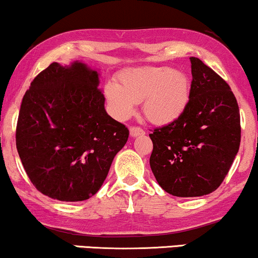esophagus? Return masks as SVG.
I'll list each match as a JSON object with an SVG mask.
<instances>
[{
    "label": "esophagus",
    "mask_w": 258,
    "mask_h": 258,
    "mask_svg": "<svg viewBox=\"0 0 258 258\" xmlns=\"http://www.w3.org/2000/svg\"><path fill=\"white\" fill-rule=\"evenodd\" d=\"M130 135L133 136V138H136V136H141V135H145V130L140 128V126H130Z\"/></svg>",
    "instance_id": "34e87169"
}]
</instances>
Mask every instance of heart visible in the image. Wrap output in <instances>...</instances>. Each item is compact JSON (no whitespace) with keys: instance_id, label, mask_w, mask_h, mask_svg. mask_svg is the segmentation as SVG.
<instances>
[{"instance_id":"b5f03b06","label":"heart","mask_w":258,"mask_h":258,"mask_svg":"<svg viewBox=\"0 0 258 258\" xmlns=\"http://www.w3.org/2000/svg\"><path fill=\"white\" fill-rule=\"evenodd\" d=\"M105 95L118 119H126L144 101L150 122L166 125L183 116L190 101V82L183 71L169 68L129 69L118 76V84L107 83Z\"/></svg>"}]
</instances>
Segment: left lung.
<instances>
[{
	"label": "left lung",
	"instance_id": "8db88e82",
	"mask_svg": "<svg viewBox=\"0 0 258 258\" xmlns=\"http://www.w3.org/2000/svg\"><path fill=\"white\" fill-rule=\"evenodd\" d=\"M190 101L180 119L150 134V165L157 182L175 197H201L220 187L240 146V113L227 82L198 57Z\"/></svg>",
	"mask_w": 258,
	"mask_h": 258
}]
</instances>
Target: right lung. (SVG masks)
<instances>
[{
  "mask_svg": "<svg viewBox=\"0 0 258 258\" xmlns=\"http://www.w3.org/2000/svg\"><path fill=\"white\" fill-rule=\"evenodd\" d=\"M99 74L84 62H53L21 101L17 150L33 186L61 202L89 199L104 183L129 130L105 110Z\"/></svg>",
  "mask_w": 258,
  "mask_h": 258,
  "instance_id": "1",
  "label": "right lung"
}]
</instances>
